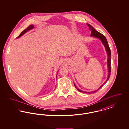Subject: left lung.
<instances>
[{"label":"left lung","instance_id":"8db88e82","mask_svg":"<svg viewBox=\"0 0 129 129\" xmlns=\"http://www.w3.org/2000/svg\"><path fill=\"white\" fill-rule=\"evenodd\" d=\"M87 25L89 26V29L91 30V35H90V36L91 37H94V38H97L99 39L103 43V44L104 45V47H105V51H106V52L107 53V68H108V77H107V78L106 80L104 82V83L100 86L96 90H95L94 91H83L82 90L80 89L79 88H77L76 87V85L74 84V85L75 86V87L76 88V89L79 91V92H83V93H86V94H90V93H91L92 92H96L97 91H98L99 89L101 88L104 85V83L107 81H108V80L109 79V77H110V73H111V50L110 48H109V45L107 43V39L106 38H105V37L104 36V35H103L102 34H101V33L99 32L98 31H97V30H96L93 27V26H91V25L88 24H87Z\"/></svg>","mask_w":129,"mask_h":129}]
</instances>
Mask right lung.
<instances>
[{"label":"right lung","instance_id":"right-lung-1","mask_svg":"<svg viewBox=\"0 0 129 129\" xmlns=\"http://www.w3.org/2000/svg\"><path fill=\"white\" fill-rule=\"evenodd\" d=\"M34 27V25H29L26 29H25L23 31L21 32V33L19 35L18 37L16 38V39H17V38H19L21 37V36H23L24 34H25L26 32H27V31H28L30 30L31 29H33ZM57 73H58V72H57ZM56 76H57V74H56Z\"/></svg>","mask_w":129,"mask_h":129}]
</instances>
